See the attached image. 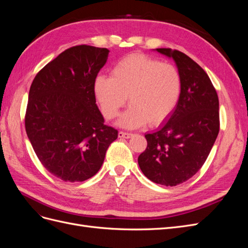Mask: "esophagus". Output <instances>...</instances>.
<instances>
[{"mask_svg":"<svg viewBox=\"0 0 248 248\" xmlns=\"http://www.w3.org/2000/svg\"><path fill=\"white\" fill-rule=\"evenodd\" d=\"M118 137L120 139H129L130 137H132V133H129V132H124V131H120L118 133Z\"/></svg>","mask_w":248,"mask_h":248,"instance_id":"1","label":"esophagus"}]
</instances>
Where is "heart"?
Listing matches in <instances>:
<instances>
[{
  "label": "heart",
  "mask_w": 248,
  "mask_h": 248,
  "mask_svg": "<svg viewBox=\"0 0 248 248\" xmlns=\"http://www.w3.org/2000/svg\"><path fill=\"white\" fill-rule=\"evenodd\" d=\"M182 80L175 65L142 54H131L118 61L111 77L98 76L94 93L103 116L118 117L127 102L130 108L120 120L125 128H138L147 122L156 126L174 111L180 99Z\"/></svg>",
  "instance_id": "heart-1"
}]
</instances>
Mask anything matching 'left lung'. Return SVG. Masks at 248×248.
Segmentation results:
<instances>
[{
    "mask_svg": "<svg viewBox=\"0 0 248 248\" xmlns=\"http://www.w3.org/2000/svg\"><path fill=\"white\" fill-rule=\"evenodd\" d=\"M175 60L181 76L180 99L168 122L145 136L139 166L154 183L176 186L196 175L219 132V102L208 74L184 52L156 48Z\"/></svg>",
    "mask_w": 248,
    "mask_h": 248,
    "instance_id": "1",
    "label": "left lung"
}]
</instances>
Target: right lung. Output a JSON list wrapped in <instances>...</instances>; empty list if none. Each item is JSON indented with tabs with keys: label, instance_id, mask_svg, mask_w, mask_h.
Returning <instances> with one entry per match:
<instances>
[{
	"label": "right lung",
	"instance_id": "right-lung-1",
	"mask_svg": "<svg viewBox=\"0 0 248 248\" xmlns=\"http://www.w3.org/2000/svg\"><path fill=\"white\" fill-rule=\"evenodd\" d=\"M109 50L91 46L67 48L36 74L25 116L28 138L50 174L82 182L101 168L118 130L104 124L94 80Z\"/></svg>",
	"mask_w": 248,
	"mask_h": 248
}]
</instances>
